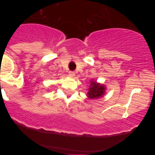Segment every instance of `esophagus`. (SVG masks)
I'll return each instance as SVG.
<instances>
[{
	"mask_svg": "<svg viewBox=\"0 0 155 155\" xmlns=\"http://www.w3.org/2000/svg\"><path fill=\"white\" fill-rule=\"evenodd\" d=\"M68 74H69V76H71V77H74L75 76V72H74V71H69Z\"/></svg>",
	"mask_w": 155,
	"mask_h": 155,
	"instance_id": "1",
	"label": "esophagus"
}]
</instances>
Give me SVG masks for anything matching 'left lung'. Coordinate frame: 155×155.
Listing matches in <instances>:
<instances>
[{"mask_svg":"<svg viewBox=\"0 0 155 155\" xmlns=\"http://www.w3.org/2000/svg\"><path fill=\"white\" fill-rule=\"evenodd\" d=\"M105 91V87L99 84H97L96 82H91V87L88 89L87 95L90 98H98L102 96Z\"/></svg>","mask_w":155,"mask_h":155,"instance_id":"obj_1","label":"left lung"}]
</instances>
